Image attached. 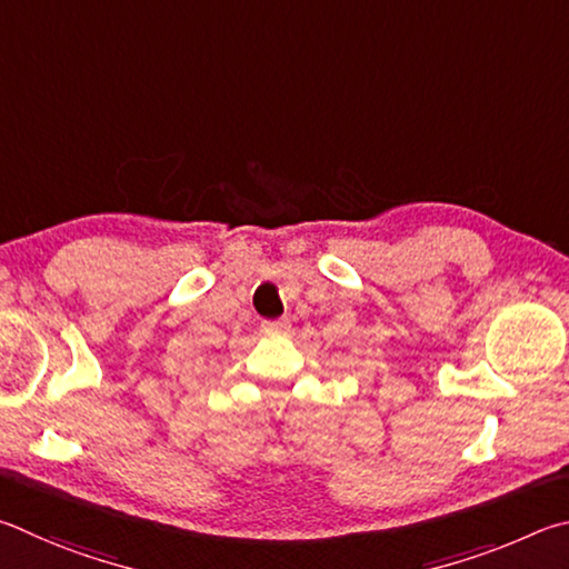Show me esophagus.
I'll use <instances>...</instances> for the list:
<instances>
[{
    "instance_id": "obj_1",
    "label": "esophagus",
    "mask_w": 569,
    "mask_h": 569,
    "mask_svg": "<svg viewBox=\"0 0 569 569\" xmlns=\"http://www.w3.org/2000/svg\"><path fill=\"white\" fill-rule=\"evenodd\" d=\"M262 330L264 332H287V330H290V322H287V320H264Z\"/></svg>"
}]
</instances>
